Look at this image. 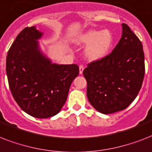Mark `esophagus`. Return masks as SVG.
<instances>
[{
	"mask_svg": "<svg viewBox=\"0 0 152 152\" xmlns=\"http://www.w3.org/2000/svg\"><path fill=\"white\" fill-rule=\"evenodd\" d=\"M83 69H84V66L83 65H80V74H82L83 73Z\"/></svg>",
	"mask_w": 152,
	"mask_h": 152,
	"instance_id": "1",
	"label": "esophagus"
}]
</instances>
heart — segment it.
Masks as SVG:
<instances>
[{"label": "heart", "instance_id": "1", "mask_svg": "<svg viewBox=\"0 0 152 152\" xmlns=\"http://www.w3.org/2000/svg\"><path fill=\"white\" fill-rule=\"evenodd\" d=\"M79 42L88 45L84 50V55L89 61H98L108 54L113 44V35L108 30L98 31L90 30L82 34Z\"/></svg>", "mask_w": 152, "mask_h": 152}]
</instances>
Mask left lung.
Listing matches in <instances>:
<instances>
[{
    "label": "left lung",
    "mask_w": 152,
    "mask_h": 152,
    "mask_svg": "<svg viewBox=\"0 0 152 152\" xmlns=\"http://www.w3.org/2000/svg\"><path fill=\"white\" fill-rule=\"evenodd\" d=\"M144 73L141 42L127 24L122 23V35L113 51L89 63L83 70L88 100L105 114L125 110L138 95Z\"/></svg>",
    "instance_id": "left-lung-1"
}]
</instances>
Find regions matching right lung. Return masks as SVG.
I'll return each mask as SVG.
<instances>
[{"label":"right lung","instance_id":"1","mask_svg":"<svg viewBox=\"0 0 152 152\" xmlns=\"http://www.w3.org/2000/svg\"><path fill=\"white\" fill-rule=\"evenodd\" d=\"M42 33L25 27L15 38L6 58L9 88L23 110L38 118L56 115L66 102L72 82L79 75L76 64H52L39 49Z\"/></svg>","mask_w":152,"mask_h":152}]
</instances>
